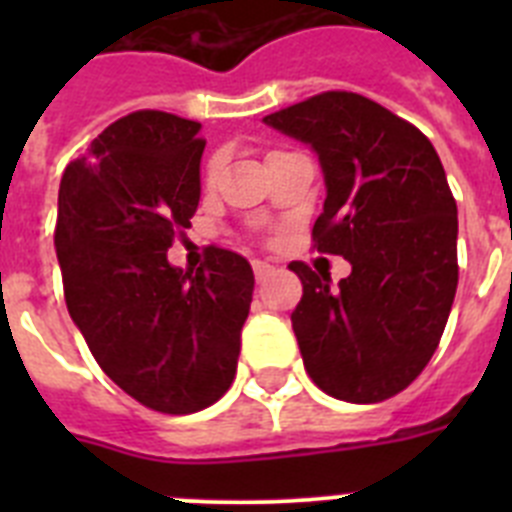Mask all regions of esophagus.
<instances>
[{"instance_id":"obj_1","label":"esophagus","mask_w":512,"mask_h":512,"mask_svg":"<svg viewBox=\"0 0 512 512\" xmlns=\"http://www.w3.org/2000/svg\"><path fill=\"white\" fill-rule=\"evenodd\" d=\"M271 269H274V266H271L269 261H253V277H256V282H261Z\"/></svg>"}]
</instances>
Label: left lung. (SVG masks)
Masks as SVG:
<instances>
[{"instance_id":"obj_1","label":"left lung","mask_w":512,"mask_h":512,"mask_svg":"<svg viewBox=\"0 0 512 512\" xmlns=\"http://www.w3.org/2000/svg\"><path fill=\"white\" fill-rule=\"evenodd\" d=\"M315 151L325 182L312 238L351 274L307 264L292 312L310 379L330 397L382 402L431 361L454 305L456 202L436 148L415 125L354 92H323L266 115Z\"/></svg>"}]
</instances>
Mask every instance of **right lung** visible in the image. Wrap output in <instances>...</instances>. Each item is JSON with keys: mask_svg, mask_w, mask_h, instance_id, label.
Returning <instances> with one entry per match:
<instances>
[{"mask_svg": "<svg viewBox=\"0 0 512 512\" xmlns=\"http://www.w3.org/2000/svg\"><path fill=\"white\" fill-rule=\"evenodd\" d=\"M202 125L169 112L120 117L58 189L63 295L102 372L158 413L207 408L233 384L253 271L212 248L189 274L166 251L200 205Z\"/></svg>", "mask_w": 512, "mask_h": 512, "instance_id": "obj_1", "label": "right lung"}]
</instances>
